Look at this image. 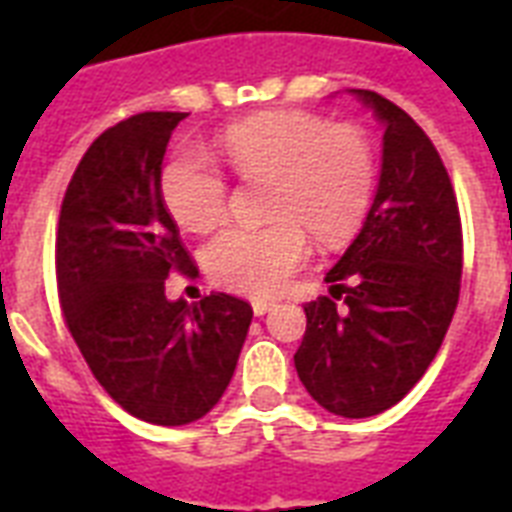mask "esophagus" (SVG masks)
<instances>
[{
	"label": "esophagus",
	"mask_w": 512,
	"mask_h": 512,
	"mask_svg": "<svg viewBox=\"0 0 512 512\" xmlns=\"http://www.w3.org/2000/svg\"><path fill=\"white\" fill-rule=\"evenodd\" d=\"M276 300H252V311H255V316H265L268 311H273L276 308Z\"/></svg>",
	"instance_id": "34e87169"
}]
</instances>
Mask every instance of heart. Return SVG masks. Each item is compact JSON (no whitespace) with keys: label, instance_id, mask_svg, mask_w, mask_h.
Returning <instances> with one entry per match:
<instances>
[{"label":"heart","instance_id":"obj_1","mask_svg":"<svg viewBox=\"0 0 512 512\" xmlns=\"http://www.w3.org/2000/svg\"><path fill=\"white\" fill-rule=\"evenodd\" d=\"M215 154L244 180L268 177V225H228L204 249L220 287L265 297L287 287L311 257V230L324 244L348 239L366 217L374 191V151L353 124L311 114H263L217 138ZM162 201L185 231L220 223L228 183L215 164L177 151L162 170Z\"/></svg>","mask_w":512,"mask_h":512}]
</instances>
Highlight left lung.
<instances>
[{"instance_id":"obj_1","label":"left lung","mask_w":512,"mask_h":512,"mask_svg":"<svg viewBox=\"0 0 512 512\" xmlns=\"http://www.w3.org/2000/svg\"><path fill=\"white\" fill-rule=\"evenodd\" d=\"M350 92L385 127L380 185L327 273L332 297L305 305L295 366L313 401L358 420L398 404L436 358L460 300L462 225L452 180L420 124L377 92Z\"/></svg>"}]
</instances>
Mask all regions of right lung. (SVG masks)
Segmentation results:
<instances>
[{
  "mask_svg": "<svg viewBox=\"0 0 512 512\" xmlns=\"http://www.w3.org/2000/svg\"><path fill=\"white\" fill-rule=\"evenodd\" d=\"M183 119L146 111L108 127L68 183L55 236L63 319L95 380L132 417L167 428L220 401L252 324V305L225 292L164 295L170 273H199L159 188Z\"/></svg>",
  "mask_w": 512,
  "mask_h": 512,
  "instance_id": "obj_1",
  "label": "right lung"
}]
</instances>
